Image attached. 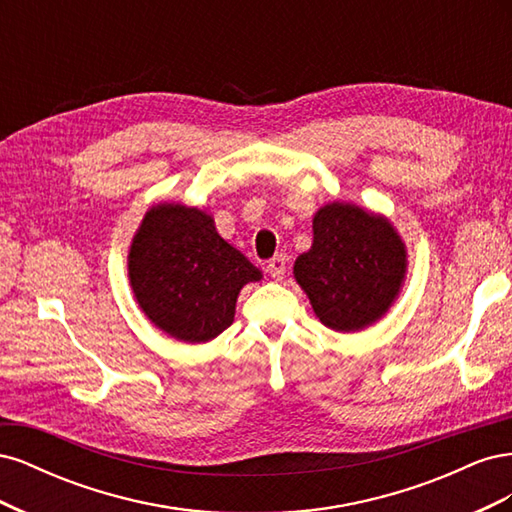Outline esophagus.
<instances>
[{"mask_svg": "<svg viewBox=\"0 0 512 512\" xmlns=\"http://www.w3.org/2000/svg\"><path fill=\"white\" fill-rule=\"evenodd\" d=\"M286 260H288V258H286L284 254H277V256H273V258L269 260L267 271L271 273L273 280L280 282L282 277H284V273H286Z\"/></svg>", "mask_w": 512, "mask_h": 512, "instance_id": "34e87169", "label": "esophagus"}]
</instances>
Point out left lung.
Segmentation results:
<instances>
[{"mask_svg": "<svg viewBox=\"0 0 512 512\" xmlns=\"http://www.w3.org/2000/svg\"><path fill=\"white\" fill-rule=\"evenodd\" d=\"M314 241L294 260V280L324 327L363 331L397 301L406 282L408 250L382 213L329 203L314 215Z\"/></svg>", "mask_w": 512, "mask_h": 512, "instance_id": "8db88e82", "label": "left lung"}]
</instances>
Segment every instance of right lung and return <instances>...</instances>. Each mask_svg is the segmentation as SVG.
Here are the masks:
<instances>
[{"label": "right lung", "instance_id": "right-lung-1", "mask_svg": "<svg viewBox=\"0 0 512 512\" xmlns=\"http://www.w3.org/2000/svg\"><path fill=\"white\" fill-rule=\"evenodd\" d=\"M134 299L160 331L205 344L235 320L245 284L262 271L220 237L211 215L181 203L153 205L128 250Z\"/></svg>", "mask_w": 512, "mask_h": 512}]
</instances>
